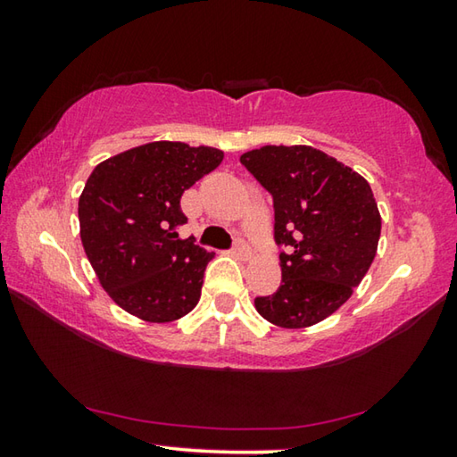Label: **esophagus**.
<instances>
[{
    "label": "esophagus",
    "mask_w": 457,
    "mask_h": 457,
    "mask_svg": "<svg viewBox=\"0 0 457 457\" xmlns=\"http://www.w3.org/2000/svg\"><path fill=\"white\" fill-rule=\"evenodd\" d=\"M234 253H236V256H239V258L247 260V258H252V247L247 245L244 239H237L236 245H234Z\"/></svg>",
    "instance_id": "34e87169"
}]
</instances>
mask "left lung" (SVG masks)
<instances>
[{
    "instance_id": "left-lung-1",
    "label": "left lung",
    "mask_w": 457,
    "mask_h": 457,
    "mask_svg": "<svg viewBox=\"0 0 457 457\" xmlns=\"http://www.w3.org/2000/svg\"><path fill=\"white\" fill-rule=\"evenodd\" d=\"M242 165L274 199L282 284L253 300L268 322L306 328L337 312L373 264L381 213L365 177L308 145H266Z\"/></svg>"
}]
</instances>
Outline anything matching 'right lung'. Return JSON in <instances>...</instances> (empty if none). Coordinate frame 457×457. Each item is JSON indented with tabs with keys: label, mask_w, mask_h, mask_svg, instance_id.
Masks as SVG:
<instances>
[{
	"label": "right lung",
	"mask_w": 457,
	"mask_h": 457,
	"mask_svg": "<svg viewBox=\"0 0 457 457\" xmlns=\"http://www.w3.org/2000/svg\"><path fill=\"white\" fill-rule=\"evenodd\" d=\"M223 161L213 146L146 143L103 161L79 199L80 239L103 288L146 322H173L197 306L215 256L181 239V195Z\"/></svg>",
	"instance_id": "1"
}]
</instances>
